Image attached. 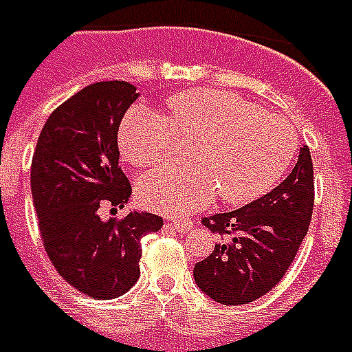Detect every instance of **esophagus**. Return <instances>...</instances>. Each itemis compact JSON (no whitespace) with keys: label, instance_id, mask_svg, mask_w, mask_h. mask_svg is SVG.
I'll use <instances>...</instances> for the list:
<instances>
[{"label":"esophagus","instance_id":"obj_1","mask_svg":"<svg viewBox=\"0 0 352 352\" xmlns=\"http://www.w3.org/2000/svg\"><path fill=\"white\" fill-rule=\"evenodd\" d=\"M170 226L176 231H180V233H186V231H189V229L193 228V221L189 220V218H184V220H172Z\"/></svg>","mask_w":352,"mask_h":352}]
</instances>
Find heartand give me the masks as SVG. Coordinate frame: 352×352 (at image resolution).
<instances>
[{
	"label": "heart",
	"mask_w": 352,
	"mask_h": 352,
	"mask_svg": "<svg viewBox=\"0 0 352 352\" xmlns=\"http://www.w3.org/2000/svg\"><path fill=\"white\" fill-rule=\"evenodd\" d=\"M168 117L134 106L119 126L117 144L126 163L149 166L172 153L176 132L195 142L193 161L142 174L136 191L144 206L184 214L210 203L216 191L229 204L265 195L280 182L298 151V134L286 119L223 89H189L166 102Z\"/></svg>",
	"instance_id": "b5f03b06"
}]
</instances>
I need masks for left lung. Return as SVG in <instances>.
Segmentation results:
<instances>
[{"label":"left lung","instance_id":"left-lung-1","mask_svg":"<svg viewBox=\"0 0 352 352\" xmlns=\"http://www.w3.org/2000/svg\"><path fill=\"white\" fill-rule=\"evenodd\" d=\"M313 201V161L303 146L294 170L267 195L204 218L206 228L228 241L193 269L201 292L221 305H244L273 290L307 235Z\"/></svg>","mask_w":352,"mask_h":352}]
</instances>
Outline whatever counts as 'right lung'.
Masks as SVG:
<instances>
[{
  "instance_id": "1",
  "label": "right lung",
  "mask_w": 352,
  "mask_h": 352,
  "mask_svg": "<svg viewBox=\"0 0 352 352\" xmlns=\"http://www.w3.org/2000/svg\"><path fill=\"white\" fill-rule=\"evenodd\" d=\"M140 94L126 81L85 87L47 119L32 159V197L45 250L76 290L113 300L140 276L142 236L163 218L131 210L102 220L100 208H124L131 184L119 166L117 131Z\"/></svg>"
}]
</instances>
